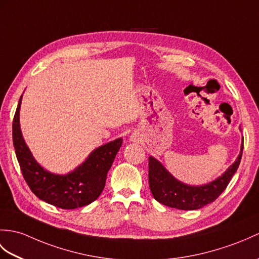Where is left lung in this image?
I'll return each instance as SVG.
<instances>
[{
	"instance_id": "left-lung-1",
	"label": "left lung",
	"mask_w": 259,
	"mask_h": 259,
	"mask_svg": "<svg viewBox=\"0 0 259 259\" xmlns=\"http://www.w3.org/2000/svg\"><path fill=\"white\" fill-rule=\"evenodd\" d=\"M244 144L237 160L228 167L223 176L212 183L203 186H189L174 179L158 160L149 158V185L153 197L169 207L191 211L214 202L227 188L237 171L242 159Z\"/></svg>"
}]
</instances>
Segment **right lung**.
<instances>
[{
	"label": "right lung",
	"mask_w": 259,
	"mask_h": 259,
	"mask_svg": "<svg viewBox=\"0 0 259 259\" xmlns=\"http://www.w3.org/2000/svg\"><path fill=\"white\" fill-rule=\"evenodd\" d=\"M20 98L13 118V144L24 180L33 193L52 205L73 209L97 200L105 188L107 173L112 165L122 139L96 149L83 163L67 176H56L44 170L33 158L23 140L20 128Z\"/></svg>",
	"instance_id": "right-lung-1"
}]
</instances>
